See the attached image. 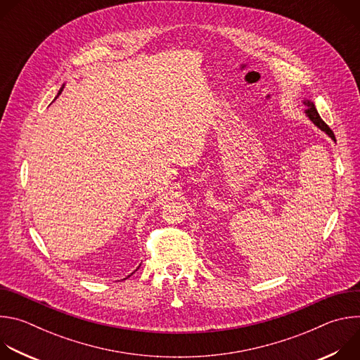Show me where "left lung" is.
<instances>
[{"label": "left lung", "mask_w": 360, "mask_h": 360, "mask_svg": "<svg viewBox=\"0 0 360 360\" xmlns=\"http://www.w3.org/2000/svg\"><path fill=\"white\" fill-rule=\"evenodd\" d=\"M303 104H304V107H306V110H304V114H306V117L309 118L318 128H321L323 132H326L333 141H336V138H335V134L332 132V129L325 124V121L321 118V115H319V112H318V110H316V107H315V104L312 101H309V99H304L303 101Z\"/></svg>", "instance_id": "1"}]
</instances>
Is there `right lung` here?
<instances>
[{"label":"right lung","mask_w":360,"mask_h":360,"mask_svg":"<svg viewBox=\"0 0 360 360\" xmlns=\"http://www.w3.org/2000/svg\"><path fill=\"white\" fill-rule=\"evenodd\" d=\"M63 89H64V86H63V88H61V89H60V91H58V95H60V94H61V92H63ZM58 95H57V96H58ZM131 275H132V274H131ZM131 275H129V276H131Z\"/></svg>","instance_id":"right-lung-1"}]
</instances>
